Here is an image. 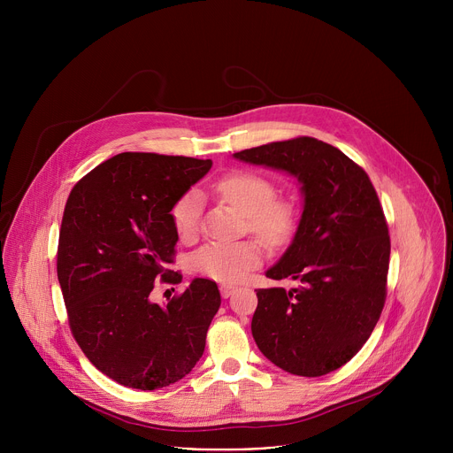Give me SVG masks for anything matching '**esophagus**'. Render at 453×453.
<instances>
[{
	"instance_id": "obj_1",
	"label": "esophagus",
	"mask_w": 453,
	"mask_h": 453,
	"mask_svg": "<svg viewBox=\"0 0 453 453\" xmlns=\"http://www.w3.org/2000/svg\"><path fill=\"white\" fill-rule=\"evenodd\" d=\"M220 292H222V297H229L234 292V285L224 283V285H220Z\"/></svg>"
}]
</instances>
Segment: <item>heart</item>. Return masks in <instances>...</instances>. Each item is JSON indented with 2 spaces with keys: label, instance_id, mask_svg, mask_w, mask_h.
Returning a JSON list of instances; mask_svg holds the SVG:
<instances>
[{
  "label": "heart",
  "instance_id": "b5f03b06",
  "mask_svg": "<svg viewBox=\"0 0 453 453\" xmlns=\"http://www.w3.org/2000/svg\"><path fill=\"white\" fill-rule=\"evenodd\" d=\"M220 196L247 215L249 229L273 247L287 243L296 229L297 211L292 201L276 197V184L252 172H233L217 182ZM203 199L189 189L173 204L172 224L180 240L199 233ZM264 260V249L256 240L211 242L197 250L193 264L199 274L217 281H238Z\"/></svg>",
  "mask_w": 453,
  "mask_h": 453
}]
</instances>
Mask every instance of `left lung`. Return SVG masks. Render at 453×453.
Returning a JSON list of instances; mask_svg holds the SVG:
<instances>
[{
  "label": "left lung",
  "instance_id": "8db88e82",
  "mask_svg": "<svg viewBox=\"0 0 453 453\" xmlns=\"http://www.w3.org/2000/svg\"><path fill=\"white\" fill-rule=\"evenodd\" d=\"M234 157L296 175L304 196L294 242L267 271L271 280L301 285L256 290L252 337L287 372L328 374L362 349L385 304L391 236L376 189L362 166L308 136Z\"/></svg>",
  "mask_w": 453,
  "mask_h": 453
}]
</instances>
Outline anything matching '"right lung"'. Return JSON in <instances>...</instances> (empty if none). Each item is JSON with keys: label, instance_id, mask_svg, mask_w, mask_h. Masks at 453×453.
I'll use <instances>...</instances> for the list:
<instances>
[{"label": "right lung", "instance_id": "obj_1", "mask_svg": "<svg viewBox=\"0 0 453 453\" xmlns=\"http://www.w3.org/2000/svg\"><path fill=\"white\" fill-rule=\"evenodd\" d=\"M210 159L118 154L72 189L64 208L57 278L70 330L89 362L119 385L154 391L186 376L220 308L215 281L196 278L165 308L156 281L180 283L172 208Z\"/></svg>", "mask_w": 453, "mask_h": 453}]
</instances>
